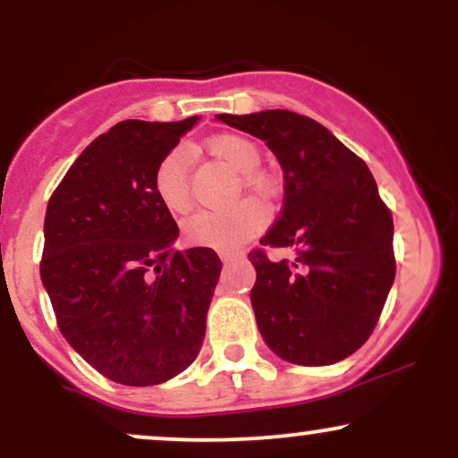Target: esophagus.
<instances>
[{"mask_svg":"<svg viewBox=\"0 0 458 458\" xmlns=\"http://www.w3.org/2000/svg\"><path fill=\"white\" fill-rule=\"evenodd\" d=\"M236 256H239V251H233V250H224V251H219V259H222L224 262L234 260Z\"/></svg>","mask_w":458,"mask_h":458,"instance_id":"34e87169","label":"esophagus"}]
</instances>
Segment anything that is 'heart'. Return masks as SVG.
I'll use <instances>...</instances> for the list:
<instances>
[{"instance_id":"heart-1","label":"heart","mask_w":458,"mask_h":458,"mask_svg":"<svg viewBox=\"0 0 458 458\" xmlns=\"http://www.w3.org/2000/svg\"><path fill=\"white\" fill-rule=\"evenodd\" d=\"M208 150L239 174H250L260 163L259 146L243 135H217L208 141ZM247 181L254 187L265 185L260 176L250 174ZM155 191L170 213L189 211L191 185H189V152L185 148L170 150L159 161L155 170ZM265 224L267 208L259 199H241L233 207L204 208V211L193 213L182 224V233L191 245L228 250L260 233Z\"/></svg>"}]
</instances>
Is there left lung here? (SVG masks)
<instances>
[{
	"mask_svg": "<svg viewBox=\"0 0 458 458\" xmlns=\"http://www.w3.org/2000/svg\"><path fill=\"white\" fill-rule=\"evenodd\" d=\"M269 146L284 172V208L260 239L291 259L250 254L256 323L282 360L327 366L370 338L396 262L394 224L370 170L329 129L288 109L215 115Z\"/></svg>",
	"mask_w": 458,
	"mask_h": 458,
	"instance_id": "1",
	"label": "left lung"
}]
</instances>
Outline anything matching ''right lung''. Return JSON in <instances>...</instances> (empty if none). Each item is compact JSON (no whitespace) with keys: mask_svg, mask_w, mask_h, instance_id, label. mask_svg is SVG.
I'll return each instance as SVG.
<instances>
[{"mask_svg":"<svg viewBox=\"0 0 458 458\" xmlns=\"http://www.w3.org/2000/svg\"><path fill=\"white\" fill-rule=\"evenodd\" d=\"M198 115L124 120L88 146L45 215L40 280L66 343L123 386H157L196 360L222 260L174 250L178 225L155 191L159 161Z\"/></svg>","mask_w":458,"mask_h":458,"instance_id":"obj_1","label":"right lung"}]
</instances>
